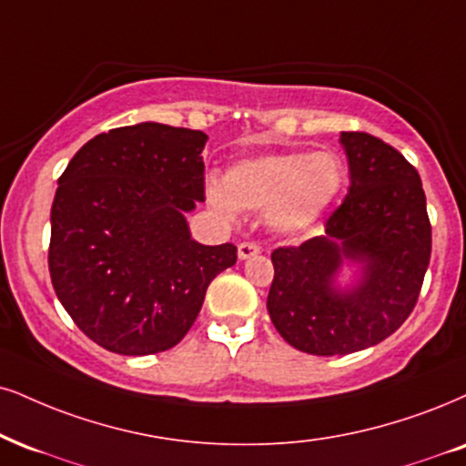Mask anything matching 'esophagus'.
Returning <instances> with one entry per match:
<instances>
[{
	"label": "esophagus",
	"instance_id": "1",
	"mask_svg": "<svg viewBox=\"0 0 466 466\" xmlns=\"http://www.w3.org/2000/svg\"><path fill=\"white\" fill-rule=\"evenodd\" d=\"M261 252V246L259 244H255V242H242L238 246V257L239 259H250V257H255V255H259Z\"/></svg>",
	"mask_w": 466,
	"mask_h": 466
}]
</instances>
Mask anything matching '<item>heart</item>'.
Masks as SVG:
<instances>
[{
	"label": "heart",
	"instance_id": "heart-1",
	"mask_svg": "<svg viewBox=\"0 0 466 466\" xmlns=\"http://www.w3.org/2000/svg\"><path fill=\"white\" fill-rule=\"evenodd\" d=\"M346 179V164L332 151L269 153L228 166L222 183L207 181L205 194L224 218L238 209L268 211L277 231L300 233L324 214Z\"/></svg>",
	"mask_w": 466,
	"mask_h": 466
}]
</instances>
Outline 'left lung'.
I'll return each mask as SVG.
<instances>
[{
  "mask_svg": "<svg viewBox=\"0 0 466 466\" xmlns=\"http://www.w3.org/2000/svg\"><path fill=\"white\" fill-rule=\"evenodd\" d=\"M348 197L326 233L272 252L268 313L289 346L343 356L380 343L415 309L432 252V227L419 172L380 137L341 131ZM343 265H359L341 288Z\"/></svg>",
  "mask_w": 466,
  "mask_h": 466,
  "instance_id": "obj_1",
  "label": "left lung"
}]
</instances>
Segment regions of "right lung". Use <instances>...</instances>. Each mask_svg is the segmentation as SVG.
<instances>
[{"label": "right lung", "instance_id": "obj_1", "mask_svg": "<svg viewBox=\"0 0 466 466\" xmlns=\"http://www.w3.org/2000/svg\"><path fill=\"white\" fill-rule=\"evenodd\" d=\"M203 131L137 123L95 136L57 179L49 274L77 329L125 356L170 350L205 291L238 261L233 244L192 239L205 200Z\"/></svg>", "mask_w": 466, "mask_h": 466}]
</instances>
